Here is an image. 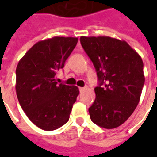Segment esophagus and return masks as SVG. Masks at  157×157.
<instances>
[{
    "mask_svg": "<svg viewBox=\"0 0 157 157\" xmlns=\"http://www.w3.org/2000/svg\"><path fill=\"white\" fill-rule=\"evenodd\" d=\"M87 88L86 87H79V91L80 92H83V91H85V90H86Z\"/></svg>",
    "mask_w": 157,
    "mask_h": 157,
    "instance_id": "esophagus-1",
    "label": "esophagus"
}]
</instances>
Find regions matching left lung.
<instances>
[{"mask_svg": "<svg viewBox=\"0 0 157 157\" xmlns=\"http://www.w3.org/2000/svg\"><path fill=\"white\" fill-rule=\"evenodd\" d=\"M80 43L100 81L90 118L101 128H118L140 101L145 81L142 57L126 41L110 36H81Z\"/></svg>", "mask_w": 157, "mask_h": 157, "instance_id": "1", "label": "left lung"}]
</instances>
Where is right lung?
<instances>
[{
    "label": "right lung",
    "instance_id": "right-lung-1",
    "mask_svg": "<svg viewBox=\"0 0 157 157\" xmlns=\"http://www.w3.org/2000/svg\"><path fill=\"white\" fill-rule=\"evenodd\" d=\"M77 43V37L42 40L17 64V99L28 118L41 129H57L69 120L79 90L76 86L58 84L56 73L63 69Z\"/></svg>",
    "mask_w": 157,
    "mask_h": 157
}]
</instances>
